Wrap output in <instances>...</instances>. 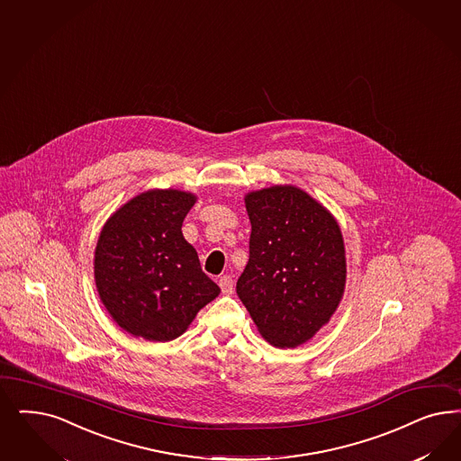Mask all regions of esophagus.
I'll return each instance as SVG.
<instances>
[{
	"instance_id": "34e87169",
	"label": "esophagus",
	"mask_w": 461,
	"mask_h": 461,
	"mask_svg": "<svg viewBox=\"0 0 461 461\" xmlns=\"http://www.w3.org/2000/svg\"><path fill=\"white\" fill-rule=\"evenodd\" d=\"M219 286H221L223 295H232L234 282H232V278L229 275H223V276L219 278Z\"/></svg>"
}]
</instances>
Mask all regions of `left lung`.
Segmentation results:
<instances>
[{
  "instance_id": "obj_1",
  "label": "left lung",
  "mask_w": 461,
  "mask_h": 461,
  "mask_svg": "<svg viewBox=\"0 0 461 461\" xmlns=\"http://www.w3.org/2000/svg\"><path fill=\"white\" fill-rule=\"evenodd\" d=\"M244 202L251 238L239 298L269 344L297 348L326 326L341 302V229L326 207L292 185L251 192Z\"/></svg>"
}]
</instances>
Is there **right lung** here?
Here are the masks:
<instances>
[{"label":"right lung","mask_w":461,"mask_h":461,"mask_svg":"<svg viewBox=\"0 0 461 461\" xmlns=\"http://www.w3.org/2000/svg\"><path fill=\"white\" fill-rule=\"evenodd\" d=\"M196 196L149 190L104 222L95 249V283L123 330L148 341L176 339L221 294L202 271L181 225Z\"/></svg>","instance_id":"obj_1"}]
</instances>
